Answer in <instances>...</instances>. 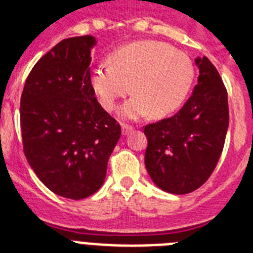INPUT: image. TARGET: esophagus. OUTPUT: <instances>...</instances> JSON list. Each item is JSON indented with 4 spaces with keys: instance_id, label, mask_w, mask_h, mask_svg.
Here are the masks:
<instances>
[{
    "instance_id": "obj_1",
    "label": "esophagus",
    "mask_w": 253,
    "mask_h": 253,
    "mask_svg": "<svg viewBox=\"0 0 253 253\" xmlns=\"http://www.w3.org/2000/svg\"><path fill=\"white\" fill-rule=\"evenodd\" d=\"M133 126H131V125H128V124H122V131H123V134H124V135H126V134H129L130 133L131 130H133Z\"/></svg>"
}]
</instances>
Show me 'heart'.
<instances>
[{"mask_svg":"<svg viewBox=\"0 0 253 253\" xmlns=\"http://www.w3.org/2000/svg\"><path fill=\"white\" fill-rule=\"evenodd\" d=\"M109 60L110 64L93 67L90 84L107 111H113L129 91L134 93L120 111L125 119L173 113L186 99L195 77L189 55L156 40L126 44L113 51Z\"/></svg>","mask_w":253,"mask_h":253,"instance_id":"1","label":"heart"}]
</instances>
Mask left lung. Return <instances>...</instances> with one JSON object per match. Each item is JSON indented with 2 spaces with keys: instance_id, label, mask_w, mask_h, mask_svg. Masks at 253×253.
<instances>
[{
  "instance_id": "8db88e82",
  "label": "left lung",
  "mask_w": 253,
  "mask_h": 253,
  "mask_svg": "<svg viewBox=\"0 0 253 253\" xmlns=\"http://www.w3.org/2000/svg\"><path fill=\"white\" fill-rule=\"evenodd\" d=\"M195 63L198 84L181 110L144 126L147 171L160 189L177 195L195 191L213 173L229 124L222 77L207 57Z\"/></svg>"
}]
</instances>
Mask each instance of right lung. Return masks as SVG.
Segmentation results:
<instances>
[{"instance_id":"right-lung-1","label":"right lung","mask_w":253,"mask_h":253,"mask_svg":"<svg viewBox=\"0 0 253 253\" xmlns=\"http://www.w3.org/2000/svg\"><path fill=\"white\" fill-rule=\"evenodd\" d=\"M91 35L62 40L37 62L20 100L24 153L50 191L80 200L95 194L122 135L90 84Z\"/></svg>"}]
</instances>
